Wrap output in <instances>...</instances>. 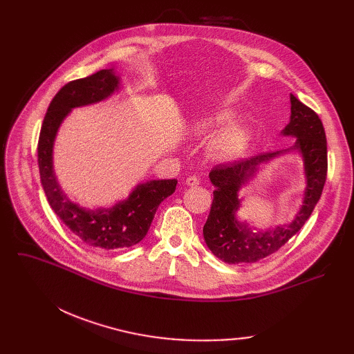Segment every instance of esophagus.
<instances>
[{
	"instance_id": "esophagus-1",
	"label": "esophagus",
	"mask_w": 354,
	"mask_h": 354,
	"mask_svg": "<svg viewBox=\"0 0 354 354\" xmlns=\"http://www.w3.org/2000/svg\"><path fill=\"white\" fill-rule=\"evenodd\" d=\"M185 183L188 185V187H198L199 185V179L196 176H188L187 180H185Z\"/></svg>"
}]
</instances>
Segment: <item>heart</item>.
Listing matches in <instances>:
<instances>
[{
	"label": "heart",
	"instance_id": "b5f03b06",
	"mask_svg": "<svg viewBox=\"0 0 354 354\" xmlns=\"http://www.w3.org/2000/svg\"><path fill=\"white\" fill-rule=\"evenodd\" d=\"M235 115L228 110L202 116L192 124L194 132L199 136H209L232 123ZM251 130L247 126H231L216 133L208 146L209 155L218 160H235L243 158L251 145Z\"/></svg>",
	"mask_w": 354,
	"mask_h": 354
}]
</instances>
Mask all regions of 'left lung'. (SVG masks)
Listing matches in <instances>:
<instances>
[{"label": "left lung", "mask_w": 354, "mask_h": 354, "mask_svg": "<svg viewBox=\"0 0 354 354\" xmlns=\"http://www.w3.org/2000/svg\"><path fill=\"white\" fill-rule=\"evenodd\" d=\"M291 116L281 130L283 136L295 142L283 151L261 153L250 159L215 166L209 179L215 187L208 219L203 225V238L212 254L228 264L257 263L280 250L301 230L322 196L327 178V142L323 123L314 110L290 95ZM291 151L300 153L306 175L305 198L290 225L276 226L266 232L252 230L236 218L240 206L239 191L253 178L259 167L272 158Z\"/></svg>", "instance_id": "left-lung-1"}]
</instances>
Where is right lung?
Segmentation results:
<instances>
[{"instance_id": "add662e5", "label": "right lung", "mask_w": 354, "mask_h": 354, "mask_svg": "<svg viewBox=\"0 0 354 354\" xmlns=\"http://www.w3.org/2000/svg\"><path fill=\"white\" fill-rule=\"evenodd\" d=\"M120 79L113 68L63 86L51 100L39 138V169L51 209L63 224L90 247L119 250L136 245L151 227L160 202L176 189V179L147 180L136 185L123 201L110 208L90 209L67 198L54 174L53 149L63 120L76 107L99 103L119 90Z\"/></svg>"}]
</instances>
